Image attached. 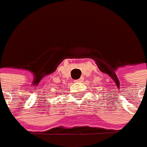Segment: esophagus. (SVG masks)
I'll list each match as a JSON object with an SVG mask.
<instances>
[{
  "instance_id": "obj_1",
  "label": "esophagus",
  "mask_w": 147,
  "mask_h": 147,
  "mask_svg": "<svg viewBox=\"0 0 147 147\" xmlns=\"http://www.w3.org/2000/svg\"><path fill=\"white\" fill-rule=\"evenodd\" d=\"M82 80H83V78H80V79H78V80H75V82H76V83H79V82H81Z\"/></svg>"
}]
</instances>
